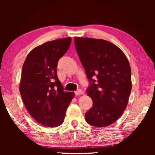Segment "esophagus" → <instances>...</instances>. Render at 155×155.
I'll use <instances>...</instances> for the list:
<instances>
[{"label": "esophagus", "mask_w": 155, "mask_h": 155, "mask_svg": "<svg viewBox=\"0 0 155 155\" xmlns=\"http://www.w3.org/2000/svg\"><path fill=\"white\" fill-rule=\"evenodd\" d=\"M74 93H75L76 95H77V96H78V95H79V94H83L84 93H83V90L78 89L77 91H75Z\"/></svg>", "instance_id": "34e87169"}]
</instances>
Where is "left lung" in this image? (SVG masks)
I'll return each mask as SVG.
<instances>
[{
	"label": "left lung",
	"mask_w": 155,
	"mask_h": 155,
	"mask_svg": "<svg viewBox=\"0 0 155 155\" xmlns=\"http://www.w3.org/2000/svg\"><path fill=\"white\" fill-rule=\"evenodd\" d=\"M74 41L87 78L93 83L87 89L93 107L85 114V120L96 127L109 126L127 107L132 88L129 62L124 52L109 41L77 37Z\"/></svg>",
	"instance_id": "obj_1"
}]
</instances>
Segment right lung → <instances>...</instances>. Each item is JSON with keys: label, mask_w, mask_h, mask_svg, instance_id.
<instances>
[{"label": "right lung", "mask_w": 155, "mask_h": 155, "mask_svg": "<svg viewBox=\"0 0 155 155\" xmlns=\"http://www.w3.org/2000/svg\"><path fill=\"white\" fill-rule=\"evenodd\" d=\"M71 38L51 41L29 52L22 66L19 90L28 113L42 126L62 124L74 97L64 92L57 73V63L70 47Z\"/></svg>", "instance_id": "right-lung-1"}]
</instances>
